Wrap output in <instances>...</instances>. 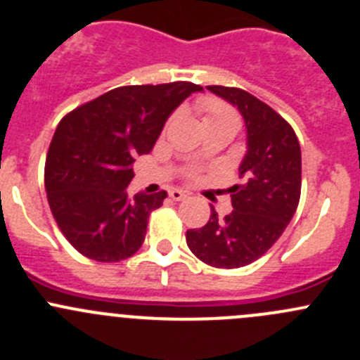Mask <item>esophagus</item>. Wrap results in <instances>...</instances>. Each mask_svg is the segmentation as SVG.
Wrapping results in <instances>:
<instances>
[{
  "label": "esophagus",
  "instance_id": "1",
  "mask_svg": "<svg viewBox=\"0 0 360 360\" xmlns=\"http://www.w3.org/2000/svg\"><path fill=\"white\" fill-rule=\"evenodd\" d=\"M169 198L173 201H182L184 198H187V193H186V191H182V189H171L169 191Z\"/></svg>",
  "mask_w": 360,
  "mask_h": 360
}]
</instances>
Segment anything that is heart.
I'll return each mask as SVG.
<instances>
[{
    "label": "heart",
    "mask_w": 360,
    "mask_h": 360,
    "mask_svg": "<svg viewBox=\"0 0 360 360\" xmlns=\"http://www.w3.org/2000/svg\"><path fill=\"white\" fill-rule=\"evenodd\" d=\"M198 111L203 116V123L207 129L210 127H233L235 131L240 125L238 112L226 102L219 101L215 97H203L198 101ZM191 176L194 171H191Z\"/></svg>",
    "instance_id": "heart-1"
}]
</instances>
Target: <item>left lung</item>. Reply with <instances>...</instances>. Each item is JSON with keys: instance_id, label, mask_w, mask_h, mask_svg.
<instances>
[{"instance_id": "obj_1", "label": "left lung", "mask_w": 360, "mask_h": 360, "mask_svg": "<svg viewBox=\"0 0 360 360\" xmlns=\"http://www.w3.org/2000/svg\"><path fill=\"white\" fill-rule=\"evenodd\" d=\"M240 111L248 131V152L229 187L233 210L219 219L212 208L203 228L187 229L196 258L217 269H238L256 262L283 235L295 215L302 186V157L295 131L255 95L229 86H207Z\"/></svg>"}]
</instances>
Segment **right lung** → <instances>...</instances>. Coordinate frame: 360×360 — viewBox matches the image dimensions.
<instances>
[{
    "mask_svg": "<svg viewBox=\"0 0 360 360\" xmlns=\"http://www.w3.org/2000/svg\"><path fill=\"white\" fill-rule=\"evenodd\" d=\"M200 84L120 86L63 116L46 159L47 201L58 228L86 258L115 263L143 245L166 191L127 194L138 155L152 152L171 112Z\"/></svg>",
    "mask_w": 360,
    "mask_h": 360,
    "instance_id": "obj_1",
    "label": "right lung"
}]
</instances>
